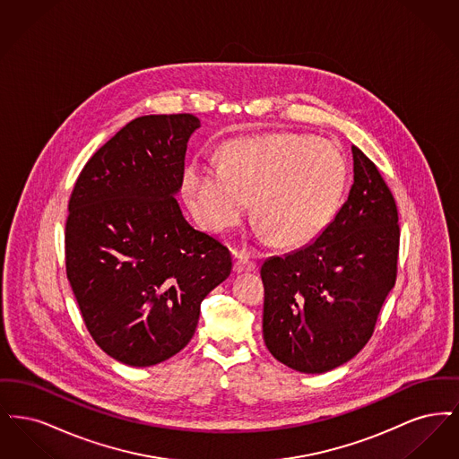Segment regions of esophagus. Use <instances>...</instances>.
Instances as JSON below:
<instances>
[{"label": "esophagus", "mask_w": 459, "mask_h": 459, "mask_svg": "<svg viewBox=\"0 0 459 459\" xmlns=\"http://www.w3.org/2000/svg\"><path fill=\"white\" fill-rule=\"evenodd\" d=\"M256 270V263L253 262L249 256H246V255H240L236 258V262H234V272H255Z\"/></svg>", "instance_id": "obj_1"}]
</instances>
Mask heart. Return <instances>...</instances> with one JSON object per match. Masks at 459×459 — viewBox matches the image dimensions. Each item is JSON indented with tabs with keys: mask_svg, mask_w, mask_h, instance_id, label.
<instances>
[{
	"mask_svg": "<svg viewBox=\"0 0 459 459\" xmlns=\"http://www.w3.org/2000/svg\"><path fill=\"white\" fill-rule=\"evenodd\" d=\"M348 182V163L330 143L273 134L229 143L220 167L187 165L182 193L197 221L225 232L256 201L263 236L282 247L316 239L333 219Z\"/></svg>",
	"mask_w": 459,
	"mask_h": 459,
	"instance_id": "heart-1",
	"label": "heart"
}]
</instances>
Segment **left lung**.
<instances>
[{
	"instance_id": "1",
	"label": "left lung",
	"mask_w": 459,
	"mask_h": 459,
	"mask_svg": "<svg viewBox=\"0 0 459 459\" xmlns=\"http://www.w3.org/2000/svg\"><path fill=\"white\" fill-rule=\"evenodd\" d=\"M352 160L350 196L320 238L260 272L264 344L301 373H325L363 350L397 277L395 199L356 146Z\"/></svg>"
}]
</instances>
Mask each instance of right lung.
Masks as SVG:
<instances>
[{
	"mask_svg": "<svg viewBox=\"0 0 459 459\" xmlns=\"http://www.w3.org/2000/svg\"><path fill=\"white\" fill-rule=\"evenodd\" d=\"M191 113L146 115L92 154L68 199V282L94 342L152 367L184 350L201 303L232 270L229 249L182 217Z\"/></svg>",
	"mask_w": 459,
	"mask_h": 459,
	"instance_id": "add662e5",
	"label": "right lung"
}]
</instances>
